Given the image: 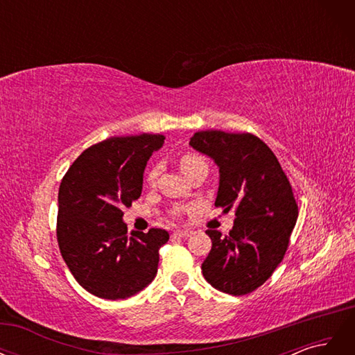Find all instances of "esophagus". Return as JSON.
<instances>
[{
  "instance_id": "34e87169",
  "label": "esophagus",
  "mask_w": 355,
  "mask_h": 355,
  "mask_svg": "<svg viewBox=\"0 0 355 355\" xmlns=\"http://www.w3.org/2000/svg\"><path fill=\"white\" fill-rule=\"evenodd\" d=\"M192 234H194V231H191V230H176L173 232V235H176V237H180V239H188Z\"/></svg>"
}]
</instances>
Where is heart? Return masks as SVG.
Instances as JSON below:
<instances>
[{
	"mask_svg": "<svg viewBox=\"0 0 355 355\" xmlns=\"http://www.w3.org/2000/svg\"><path fill=\"white\" fill-rule=\"evenodd\" d=\"M198 163H204V159H202L200 155H197V154L188 153V154H185V155H182V158H180V168L184 170V173H187V171H188L189 168L197 166ZM161 170H163V167H161V164H158V163L154 164L151 168L148 170V173H146V184H148L149 187H154V185L157 184V180H158L159 175H161Z\"/></svg>",
	"mask_w": 355,
	"mask_h": 355,
	"instance_id": "obj_1",
	"label": "heart"
}]
</instances>
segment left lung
<instances>
[{
	"mask_svg": "<svg viewBox=\"0 0 355 355\" xmlns=\"http://www.w3.org/2000/svg\"><path fill=\"white\" fill-rule=\"evenodd\" d=\"M189 145L219 167L214 206L235 207L228 235L206 231L211 250L202 275L223 293L247 295L272 275L286 254L297 219L292 185L274 153L252 133L197 132Z\"/></svg>",
	"mask_w": 355,
	"mask_h": 355,
	"instance_id": "left-lung-1",
	"label": "left lung"
}]
</instances>
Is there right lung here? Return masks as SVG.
Wrapping results in <instances>:
<instances>
[{
    "label": "right lung",
    "mask_w": 355,
    "mask_h": 355,
    "mask_svg": "<svg viewBox=\"0 0 355 355\" xmlns=\"http://www.w3.org/2000/svg\"><path fill=\"white\" fill-rule=\"evenodd\" d=\"M163 135L110 137L73 161L59 188L58 243L71 274L89 293L125 299L154 280L166 230L127 234L123 207L142 194L149 157Z\"/></svg>",
    "instance_id": "1"
}]
</instances>
